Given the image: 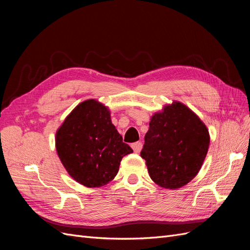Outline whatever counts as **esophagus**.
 <instances>
[{
  "label": "esophagus",
  "instance_id": "34e87169",
  "mask_svg": "<svg viewBox=\"0 0 250 250\" xmlns=\"http://www.w3.org/2000/svg\"><path fill=\"white\" fill-rule=\"evenodd\" d=\"M131 147H132V149H133V151H134L135 153H139L140 151L142 150V148H143V144L141 142L133 143L132 145H131Z\"/></svg>",
  "mask_w": 250,
  "mask_h": 250
}]
</instances>
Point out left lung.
Segmentation results:
<instances>
[{"label":"left lung","instance_id":"left-lung-1","mask_svg":"<svg viewBox=\"0 0 250 250\" xmlns=\"http://www.w3.org/2000/svg\"><path fill=\"white\" fill-rule=\"evenodd\" d=\"M208 146L206 124L187 105L173 101L151 117L141 156L156 185L175 190L197 175Z\"/></svg>","mask_w":250,"mask_h":250}]
</instances>
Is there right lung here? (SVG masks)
<instances>
[{"label": "right lung", "mask_w": 250, "mask_h": 250, "mask_svg": "<svg viewBox=\"0 0 250 250\" xmlns=\"http://www.w3.org/2000/svg\"><path fill=\"white\" fill-rule=\"evenodd\" d=\"M55 146L69 175L87 188L111 181L122 158L132 153L111 123L108 106L96 99L79 103L59 126Z\"/></svg>", "instance_id": "add662e5"}]
</instances>
